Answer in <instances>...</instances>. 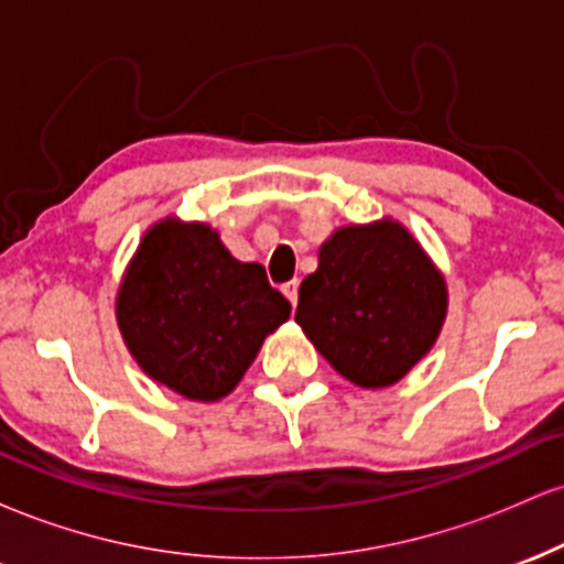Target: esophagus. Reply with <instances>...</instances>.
Segmentation results:
<instances>
[{
    "label": "esophagus",
    "instance_id": "1",
    "mask_svg": "<svg viewBox=\"0 0 564 564\" xmlns=\"http://www.w3.org/2000/svg\"><path fill=\"white\" fill-rule=\"evenodd\" d=\"M283 296H286V300L291 302V307H296V300H300V283L296 281H289V283H283Z\"/></svg>",
    "mask_w": 564,
    "mask_h": 564
}]
</instances>
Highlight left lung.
Listing matches in <instances>:
<instances>
[{
	"instance_id": "8db88e82",
	"label": "left lung",
	"mask_w": 564,
	"mask_h": 564,
	"mask_svg": "<svg viewBox=\"0 0 564 564\" xmlns=\"http://www.w3.org/2000/svg\"><path fill=\"white\" fill-rule=\"evenodd\" d=\"M445 313L443 273L403 225L379 219L339 228L321 246L296 323L341 377L377 390L430 352Z\"/></svg>"
}]
</instances>
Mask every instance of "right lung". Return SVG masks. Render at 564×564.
I'll use <instances>...</instances> for the list:
<instances>
[{
	"mask_svg": "<svg viewBox=\"0 0 564 564\" xmlns=\"http://www.w3.org/2000/svg\"><path fill=\"white\" fill-rule=\"evenodd\" d=\"M291 304L257 262H238L204 223L166 217L142 236L116 321L142 371L187 400L225 398Z\"/></svg>",
	"mask_w": 564,
	"mask_h": 564,
	"instance_id": "obj_1",
	"label": "right lung"
}]
</instances>
